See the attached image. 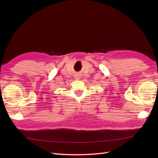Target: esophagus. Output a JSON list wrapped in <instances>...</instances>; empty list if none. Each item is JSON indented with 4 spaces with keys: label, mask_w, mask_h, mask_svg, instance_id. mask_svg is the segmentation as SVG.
Masks as SVG:
<instances>
[{
    "label": "esophagus",
    "mask_w": 158,
    "mask_h": 158,
    "mask_svg": "<svg viewBox=\"0 0 158 158\" xmlns=\"http://www.w3.org/2000/svg\"><path fill=\"white\" fill-rule=\"evenodd\" d=\"M80 76L79 74H76L75 76V80H80Z\"/></svg>",
    "instance_id": "obj_1"
}]
</instances>
